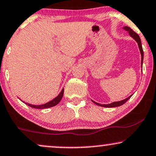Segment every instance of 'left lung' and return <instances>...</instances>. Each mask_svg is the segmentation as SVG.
<instances>
[{
    "instance_id": "left-lung-1",
    "label": "left lung",
    "mask_w": 156,
    "mask_h": 156,
    "mask_svg": "<svg viewBox=\"0 0 156 156\" xmlns=\"http://www.w3.org/2000/svg\"><path fill=\"white\" fill-rule=\"evenodd\" d=\"M123 29L124 30L128 32L129 35H130V36L132 37V38L134 39V40H135V41H136V43H137L139 49H140V54H141V67H142V64H143L144 52H143V49H142L141 39H140V36H139V35L136 34V33H134V32L131 29V28L129 27L125 26V27H123ZM132 95H130V96H129V97H127V98L123 99V100L119 101V102H114L110 103V104H99V103H97V102H94V101H93V100H91V101H92V102L94 103V104L97 105L101 106V107H104V108H115V107H119V106L122 105L124 104L125 102H126L127 101H128L129 99L131 98V97H132Z\"/></svg>"
}]
</instances>
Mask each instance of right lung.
<instances>
[{
	"mask_svg": "<svg viewBox=\"0 0 156 156\" xmlns=\"http://www.w3.org/2000/svg\"><path fill=\"white\" fill-rule=\"evenodd\" d=\"M63 94H64V88H63L62 89V91H60V93L57 95V97H55V98L52 99V100L49 101V102H46V103H45V104H43V105H32V104H30V103L23 102V101H22V99H20V100H21L22 102H23L24 103H25V104L31 107V108H35V109H46V108H51V107H54V106L57 105L58 103H59L60 101H61V99H62V97H63Z\"/></svg>",
	"mask_w": 156,
	"mask_h": 156,
	"instance_id": "add662e5",
	"label": "right lung"
}]
</instances>
